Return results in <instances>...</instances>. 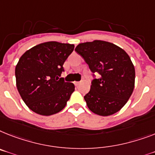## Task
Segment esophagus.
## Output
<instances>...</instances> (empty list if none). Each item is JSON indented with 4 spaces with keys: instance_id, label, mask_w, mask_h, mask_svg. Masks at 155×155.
Segmentation results:
<instances>
[{
    "instance_id": "esophagus-1",
    "label": "esophagus",
    "mask_w": 155,
    "mask_h": 155,
    "mask_svg": "<svg viewBox=\"0 0 155 155\" xmlns=\"http://www.w3.org/2000/svg\"><path fill=\"white\" fill-rule=\"evenodd\" d=\"M80 84V81H74V85H78Z\"/></svg>"
}]
</instances>
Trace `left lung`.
Masks as SVG:
<instances>
[{"label": "left lung", "mask_w": 155, "mask_h": 155, "mask_svg": "<svg viewBox=\"0 0 155 155\" xmlns=\"http://www.w3.org/2000/svg\"><path fill=\"white\" fill-rule=\"evenodd\" d=\"M75 51L84 58L99 78L92 81L84 97L90 111L108 116L121 109L135 87V67L129 55L118 46L102 40L80 43Z\"/></svg>", "instance_id": "obj_1"}]
</instances>
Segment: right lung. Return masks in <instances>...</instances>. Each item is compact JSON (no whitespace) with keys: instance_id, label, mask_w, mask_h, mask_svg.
Here are the masks:
<instances>
[{"instance_id":"add662e5","label":"right lung","mask_w":155,"mask_h":155,"mask_svg":"<svg viewBox=\"0 0 155 155\" xmlns=\"http://www.w3.org/2000/svg\"><path fill=\"white\" fill-rule=\"evenodd\" d=\"M74 49V44L51 41L35 46L20 57L15 70L16 87L31 111L51 116L65 108L75 87L59 77Z\"/></svg>"}]
</instances>
